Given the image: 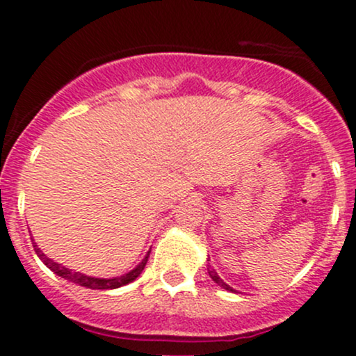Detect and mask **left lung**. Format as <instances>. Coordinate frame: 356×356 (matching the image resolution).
I'll return each instance as SVG.
<instances>
[{"label": "left lung", "mask_w": 356, "mask_h": 356, "mask_svg": "<svg viewBox=\"0 0 356 356\" xmlns=\"http://www.w3.org/2000/svg\"><path fill=\"white\" fill-rule=\"evenodd\" d=\"M207 273H209V276L212 277V281H214V283H218V284L220 286V288L227 289V291H234V289H232L229 284H226V283H224V281H222V280H220V277H219V275H218V273H216V271H214V269L207 268Z\"/></svg>", "instance_id": "1"}]
</instances>
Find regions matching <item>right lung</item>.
I'll list each match as a JSON object with an SVG mask.
<instances>
[{"label": "right lung", "instance_id": "right-lung-1", "mask_svg": "<svg viewBox=\"0 0 356 356\" xmlns=\"http://www.w3.org/2000/svg\"><path fill=\"white\" fill-rule=\"evenodd\" d=\"M33 248H35L36 254H38L40 259H42L44 263V266L50 268L51 271L55 273V275H58L61 277H65V280L72 281V283L85 286V288H90V289H115V288H120V286L132 283V281L137 280L138 275L144 271L147 259H149V254H150V252H147V256L144 257V259H142V263L138 264L137 268H134L130 273H127V275L117 276V277H108V280H105V277H92V276H87V275H81V273L73 271V269L61 266V264L55 263V261L50 259V257H47V254H43V252L40 251V248H36L35 241H33Z\"/></svg>", "mask_w": 356, "mask_h": 356}]
</instances>
